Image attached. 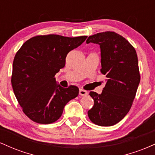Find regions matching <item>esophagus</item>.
<instances>
[{
  "mask_svg": "<svg viewBox=\"0 0 155 155\" xmlns=\"http://www.w3.org/2000/svg\"><path fill=\"white\" fill-rule=\"evenodd\" d=\"M79 93V95H81V96H86V95H87V92L86 90H82V89H80Z\"/></svg>",
  "mask_w": 155,
  "mask_h": 155,
  "instance_id": "esophagus-1",
  "label": "esophagus"
}]
</instances>
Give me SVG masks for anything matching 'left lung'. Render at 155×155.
<instances>
[{"label": "left lung", "instance_id": "obj_1", "mask_svg": "<svg viewBox=\"0 0 155 155\" xmlns=\"http://www.w3.org/2000/svg\"><path fill=\"white\" fill-rule=\"evenodd\" d=\"M86 42L100 46L101 71L107 78L102 93L90 92L94 106L88 111V117L97 125H114L128 113L139 84L136 49L114 32L90 35Z\"/></svg>", "mask_w": 155, "mask_h": 155}]
</instances>
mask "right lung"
I'll use <instances>...</instances> for the list:
<instances>
[{
    "instance_id": "1",
    "label": "right lung",
    "mask_w": 155,
    "mask_h": 155,
    "mask_svg": "<svg viewBox=\"0 0 155 155\" xmlns=\"http://www.w3.org/2000/svg\"><path fill=\"white\" fill-rule=\"evenodd\" d=\"M87 36L37 35L22 44L13 62L12 84L22 111L33 122L50 124L61 117L68 102L79 95V88H63L54 76L65 66L68 53Z\"/></svg>"
}]
</instances>
